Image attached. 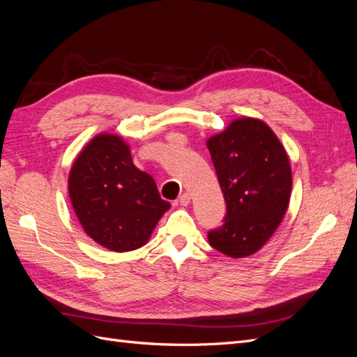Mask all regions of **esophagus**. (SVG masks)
Masks as SVG:
<instances>
[{
  "label": "esophagus",
  "mask_w": 357,
  "mask_h": 357,
  "mask_svg": "<svg viewBox=\"0 0 357 357\" xmlns=\"http://www.w3.org/2000/svg\"><path fill=\"white\" fill-rule=\"evenodd\" d=\"M178 204L180 205H189L190 204V195H189V193H183V195H180Z\"/></svg>",
  "instance_id": "obj_1"
}]
</instances>
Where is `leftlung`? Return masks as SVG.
Masks as SVG:
<instances>
[{
	"mask_svg": "<svg viewBox=\"0 0 357 357\" xmlns=\"http://www.w3.org/2000/svg\"><path fill=\"white\" fill-rule=\"evenodd\" d=\"M226 215L208 243L231 257L256 253L289 207L291 171L284 147L265 122L241 117L207 142Z\"/></svg>",
	"mask_w": 357,
	"mask_h": 357,
	"instance_id": "obj_1",
	"label": "left lung"
}]
</instances>
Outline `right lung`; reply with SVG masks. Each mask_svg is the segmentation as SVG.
I'll use <instances>...</instances> for the list:
<instances>
[{"instance_id":"add662e5","label":"right lung","mask_w":357,"mask_h":357,"mask_svg":"<svg viewBox=\"0 0 357 357\" xmlns=\"http://www.w3.org/2000/svg\"><path fill=\"white\" fill-rule=\"evenodd\" d=\"M68 193L84 232L113 252L144 245L169 202L155 180L132 162L121 137L92 138L70 171Z\"/></svg>"}]
</instances>
